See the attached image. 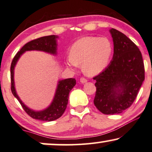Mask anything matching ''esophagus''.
Returning a JSON list of instances; mask_svg holds the SVG:
<instances>
[{
	"mask_svg": "<svg viewBox=\"0 0 152 152\" xmlns=\"http://www.w3.org/2000/svg\"><path fill=\"white\" fill-rule=\"evenodd\" d=\"M80 83H86L88 82V80H87L86 78H81L80 79Z\"/></svg>",
	"mask_w": 152,
	"mask_h": 152,
	"instance_id": "34e87169",
	"label": "esophagus"
}]
</instances>
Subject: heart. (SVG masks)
<instances>
[{"mask_svg": "<svg viewBox=\"0 0 152 152\" xmlns=\"http://www.w3.org/2000/svg\"><path fill=\"white\" fill-rule=\"evenodd\" d=\"M113 44L106 37H83L75 42L66 58L67 66L76 68L82 64L83 72L94 76L106 69L113 56Z\"/></svg>", "mask_w": 152, "mask_h": 152, "instance_id": "obj_1", "label": "heart"}]
</instances>
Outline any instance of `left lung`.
Listing matches in <instances>:
<instances>
[{
  "mask_svg": "<svg viewBox=\"0 0 152 152\" xmlns=\"http://www.w3.org/2000/svg\"><path fill=\"white\" fill-rule=\"evenodd\" d=\"M114 45L113 60L93 79L96 88L94 104L105 115L119 114L129 108L145 80L142 54L124 34L110 30Z\"/></svg>",
  "mask_w": 152,
  "mask_h": 152,
  "instance_id": "8db88e82",
  "label": "left lung"
}]
</instances>
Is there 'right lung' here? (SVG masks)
<instances>
[{"mask_svg": "<svg viewBox=\"0 0 152 152\" xmlns=\"http://www.w3.org/2000/svg\"><path fill=\"white\" fill-rule=\"evenodd\" d=\"M58 36L49 35L42 37L38 39L32 40L26 44L21 50L16 54L13 58L10 67L11 73V90L14 96L17 99L23 110L27 114L35 120L50 122L57 120L63 114L68 104L69 94L70 91L76 85L75 78H66L58 81L57 88L55 93L53 99L50 106L43 110L35 111L32 110L26 106L23 102L20 99L18 96L15 86V80H14V74H15V67L18 60L22 54L28 50H40L52 55L57 54V39Z\"/></svg>", "mask_w": 152, "mask_h": 152, "instance_id": "add662e5", "label": "right lung"}]
</instances>
